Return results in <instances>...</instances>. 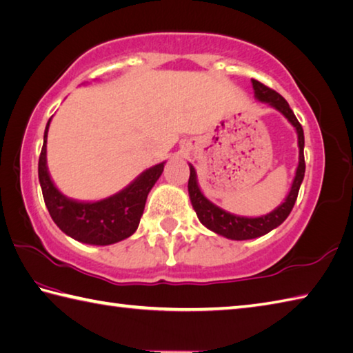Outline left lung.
Here are the masks:
<instances>
[{"label": "left lung", "instance_id": "8db88e82", "mask_svg": "<svg viewBox=\"0 0 353 353\" xmlns=\"http://www.w3.org/2000/svg\"><path fill=\"white\" fill-rule=\"evenodd\" d=\"M252 88H254V94L258 101L269 104L270 108L276 109L280 114H283L288 121L294 125L298 135V149H300V157H298V168L295 172V178L292 181L290 190L288 196H285L284 201L278 205L269 214L249 218V216H239L235 214H230V212L218 208L204 196V194L199 189L198 179H196V172L194 165L189 164L190 168V176H189V196L192 208L196 212V216L203 225H205L209 230L215 232V234L225 236L229 239H236V241H243V239H254L258 236H263L269 234L270 230L278 228L285 218L289 216L290 210L294 209V204L296 201L298 192H300V185L303 183L304 172H305V164H304V132L301 124L298 123L294 112H292L289 103L285 99L276 94L275 90L269 89L268 85L261 84L256 79H252Z\"/></svg>", "mask_w": 353, "mask_h": 353}]
</instances>
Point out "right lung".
Segmentation results:
<instances>
[{
  "label": "right lung",
  "mask_w": 353,
  "mask_h": 353,
  "mask_svg": "<svg viewBox=\"0 0 353 353\" xmlns=\"http://www.w3.org/2000/svg\"><path fill=\"white\" fill-rule=\"evenodd\" d=\"M50 119L44 130V143L38 161V178L46 208L53 223L65 235L84 244L109 245L134 235L143 216L145 199L161 176L165 163H159L144 170L118 194L99 201H78L68 198L57 189L48 170L46 148Z\"/></svg>",
  "instance_id": "add662e5"
}]
</instances>
